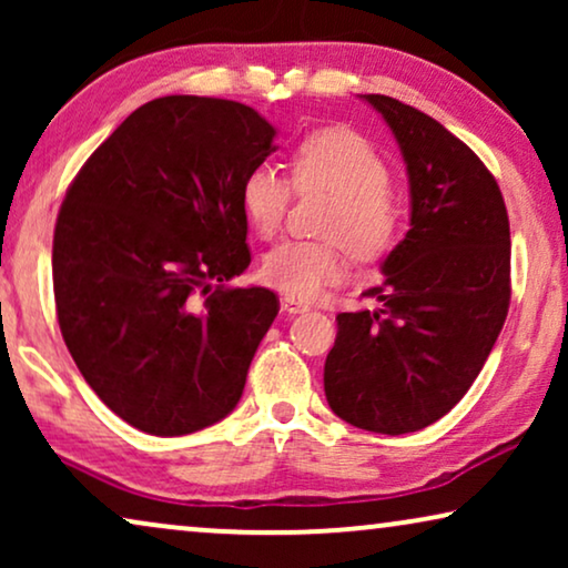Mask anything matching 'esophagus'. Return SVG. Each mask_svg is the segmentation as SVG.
<instances>
[{"mask_svg": "<svg viewBox=\"0 0 568 568\" xmlns=\"http://www.w3.org/2000/svg\"><path fill=\"white\" fill-rule=\"evenodd\" d=\"M282 310H284L286 315H300V313H307L310 302L300 300V297H292V294H284V297H282Z\"/></svg>", "mask_w": 568, "mask_h": 568, "instance_id": "obj_1", "label": "esophagus"}]
</instances>
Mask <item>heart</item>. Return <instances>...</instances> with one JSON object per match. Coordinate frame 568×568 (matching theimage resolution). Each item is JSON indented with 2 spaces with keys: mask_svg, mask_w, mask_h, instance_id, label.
I'll list each match as a JSON object with an SVG mask.
<instances>
[{
  "mask_svg": "<svg viewBox=\"0 0 568 568\" xmlns=\"http://www.w3.org/2000/svg\"><path fill=\"white\" fill-rule=\"evenodd\" d=\"M297 191L331 193L321 232L331 240H286L261 263L263 282L292 297L310 300L346 271V251L359 261L385 255L398 235V206L390 170L367 139L348 129L307 134L292 154ZM292 185L271 165H258L240 185L245 220L255 235L274 237L290 209Z\"/></svg>",
  "mask_w": 568,
  "mask_h": 568,
  "instance_id": "1",
  "label": "heart"
}]
</instances>
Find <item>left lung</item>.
Listing matches in <instances>:
<instances>
[{"label": "left lung", "mask_w": 568, "mask_h": 568, "mask_svg": "<svg viewBox=\"0 0 568 568\" xmlns=\"http://www.w3.org/2000/svg\"><path fill=\"white\" fill-rule=\"evenodd\" d=\"M390 126L408 170L410 230L383 263L377 310L341 313L325 359L338 418L377 434L429 426L468 393L509 310V216L496 178L439 121L362 95Z\"/></svg>", "instance_id": "8db88e82"}]
</instances>
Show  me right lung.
Wrapping results in <instances>:
<instances>
[{
  "label": "right lung",
  "instance_id": "right-lung-1",
  "mask_svg": "<svg viewBox=\"0 0 568 568\" xmlns=\"http://www.w3.org/2000/svg\"><path fill=\"white\" fill-rule=\"evenodd\" d=\"M251 105L168 95L84 162L53 230L61 336L98 398L181 437L237 406L278 300L227 286L251 263L240 185L274 146Z\"/></svg>",
  "mask_w": 568,
  "mask_h": 568
}]
</instances>
